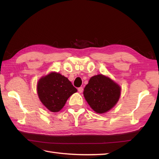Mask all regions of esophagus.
<instances>
[{"instance_id": "obj_1", "label": "esophagus", "mask_w": 159, "mask_h": 159, "mask_svg": "<svg viewBox=\"0 0 159 159\" xmlns=\"http://www.w3.org/2000/svg\"><path fill=\"white\" fill-rule=\"evenodd\" d=\"M78 92H79V93H82L83 92V88L82 87H79V88H78Z\"/></svg>"}]
</instances>
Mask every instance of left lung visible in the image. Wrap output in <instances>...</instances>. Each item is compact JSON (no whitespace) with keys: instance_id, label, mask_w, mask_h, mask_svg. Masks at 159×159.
<instances>
[{"instance_id":"1","label":"left lung","mask_w":159,"mask_h":159,"mask_svg":"<svg viewBox=\"0 0 159 159\" xmlns=\"http://www.w3.org/2000/svg\"><path fill=\"white\" fill-rule=\"evenodd\" d=\"M120 94V86L103 74L91 77L83 92L90 107L99 114L107 113L112 109L119 100Z\"/></svg>"}]
</instances>
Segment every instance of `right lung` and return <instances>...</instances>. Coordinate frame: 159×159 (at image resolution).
Segmentation results:
<instances>
[{
	"mask_svg": "<svg viewBox=\"0 0 159 159\" xmlns=\"http://www.w3.org/2000/svg\"><path fill=\"white\" fill-rule=\"evenodd\" d=\"M76 92L67 78L55 72L40 78L37 85L40 101L53 113L61 110L67 99Z\"/></svg>",
	"mask_w": 159,
	"mask_h": 159,
	"instance_id": "obj_1",
	"label": "right lung"
}]
</instances>
